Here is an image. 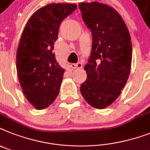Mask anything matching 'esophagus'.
Returning <instances> with one entry per match:
<instances>
[{"label": "esophagus", "instance_id": "1", "mask_svg": "<svg viewBox=\"0 0 150 150\" xmlns=\"http://www.w3.org/2000/svg\"><path fill=\"white\" fill-rule=\"evenodd\" d=\"M71 68L73 69H81L82 68V64L81 62H78L76 64H71Z\"/></svg>", "mask_w": 150, "mask_h": 150}]
</instances>
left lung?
I'll list each match as a JSON object with an SVG mask.
<instances>
[{"label": "left lung", "instance_id": "obj_1", "mask_svg": "<svg viewBox=\"0 0 150 150\" xmlns=\"http://www.w3.org/2000/svg\"><path fill=\"white\" fill-rule=\"evenodd\" d=\"M83 21L92 35V52L85 65L87 79L80 92L91 106L103 109L121 94L129 75L132 42L120 14L97 1L80 3Z\"/></svg>", "mask_w": 150, "mask_h": 150}]
</instances>
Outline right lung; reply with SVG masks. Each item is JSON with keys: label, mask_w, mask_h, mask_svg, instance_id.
Wrapping results in <instances>:
<instances>
[{"label": "right lung", "mask_w": 150, "mask_h": 150, "mask_svg": "<svg viewBox=\"0 0 150 150\" xmlns=\"http://www.w3.org/2000/svg\"><path fill=\"white\" fill-rule=\"evenodd\" d=\"M76 8L75 4H47L31 16L23 30L16 68L24 96L36 109L49 106L59 93L65 70L52 50L61 23Z\"/></svg>", "instance_id": "right-lung-1"}]
</instances>
